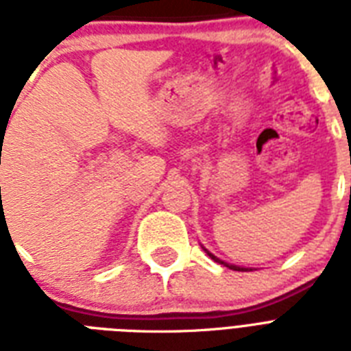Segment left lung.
<instances>
[{"instance_id":"left-lung-1","label":"left lung","mask_w":351,"mask_h":351,"mask_svg":"<svg viewBox=\"0 0 351 351\" xmlns=\"http://www.w3.org/2000/svg\"><path fill=\"white\" fill-rule=\"evenodd\" d=\"M200 245H202V250L206 251V253H208V255L211 256V258H213L215 262H219V264H222V266L230 267V269H234V271H250V269H253V267H250V266H239V264H233V262L222 261V258H219V256L215 255V253H211V251H209L208 247H206V245H204V244H200Z\"/></svg>"}]
</instances>
